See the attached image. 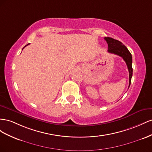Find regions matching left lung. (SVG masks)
Returning <instances> with one entry per match:
<instances>
[{
    "instance_id": "obj_1",
    "label": "left lung",
    "mask_w": 152,
    "mask_h": 152,
    "mask_svg": "<svg viewBox=\"0 0 152 152\" xmlns=\"http://www.w3.org/2000/svg\"><path fill=\"white\" fill-rule=\"evenodd\" d=\"M106 42L108 45V50L107 52L110 53H113L122 57L124 61L126 63L128 70L129 72V88L131 83V78L132 76V55L130 53V51L127 48V47L124 46L122 42L116 40L115 39H113L110 37H104Z\"/></svg>"
}]
</instances>
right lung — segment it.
Masks as SVG:
<instances>
[{"instance_id": "add662e5", "label": "right lung", "mask_w": 152, "mask_h": 152, "mask_svg": "<svg viewBox=\"0 0 152 152\" xmlns=\"http://www.w3.org/2000/svg\"><path fill=\"white\" fill-rule=\"evenodd\" d=\"M29 45V44H28V45H26V46H27V45ZM25 47H24V48H25Z\"/></svg>"}]
</instances>
